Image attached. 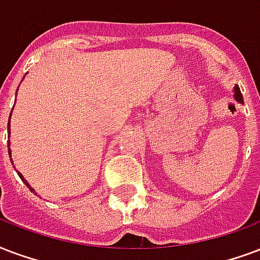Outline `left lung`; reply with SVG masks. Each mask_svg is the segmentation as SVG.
Masks as SVG:
<instances>
[{"instance_id":"8db88e82","label":"left lung","mask_w":260,"mask_h":260,"mask_svg":"<svg viewBox=\"0 0 260 260\" xmlns=\"http://www.w3.org/2000/svg\"><path fill=\"white\" fill-rule=\"evenodd\" d=\"M234 97H236V100L237 101L243 103V94H241V91H240L239 86H234Z\"/></svg>"}]
</instances>
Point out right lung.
<instances>
[{
    "label": "right lung",
    "mask_w": 260,
    "mask_h": 260,
    "mask_svg": "<svg viewBox=\"0 0 260 260\" xmlns=\"http://www.w3.org/2000/svg\"><path fill=\"white\" fill-rule=\"evenodd\" d=\"M16 93H17V91H16ZM11 114H12V112H11ZM9 119H11V118H9ZM8 134H9V120H8ZM8 152H9V155H11V149H9V144H8ZM11 160H12V159H11ZM19 177H20L21 181H23V182L26 183L27 186H28V188H30V185H28V183H27L26 179L23 178V175H21L20 173H19ZM30 190H31V192H34V189H32V188H30ZM35 194H37V193H35Z\"/></svg>",
    "instance_id": "right-lung-1"
}]
</instances>
